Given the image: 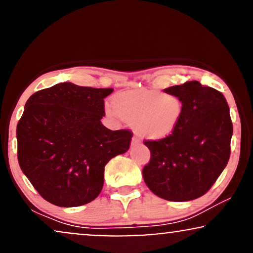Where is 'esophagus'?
Returning <instances> with one entry per match:
<instances>
[{
    "label": "esophagus",
    "instance_id": "1",
    "mask_svg": "<svg viewBox=\"0 0 253 253\" xmlns=\"http://www.w3.org/2000/svg\"><path fill=\"white\" fill-rule=\"evenodd\" d=\"M131 143H132V144H137V143H139V138L137 137V136H133Z\"/></svg>",
    "mask_w": 253,
    "mask_h": 253
}]
</instances>
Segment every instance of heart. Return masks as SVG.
<instances>
[{"label":"heart","instance_id":"b5f03b06","mask_svg":"<svg viewBox=\"0 0 253 253\" xmlns=\"http://www.w3.org/2000/svg\"><path fill=\"white\" fill-rule=\"evenodd\" d=\"M111 115L132 122L136 133L145 139H162L173 133L182 122L185 105L175 93L156 90L126 92L112 100Z\"/></svg>","mask_w":253,"mask_h":253}]
</instances>
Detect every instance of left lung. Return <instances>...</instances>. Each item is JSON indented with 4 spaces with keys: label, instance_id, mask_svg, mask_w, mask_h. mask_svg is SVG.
<instances>
[{
    "label": "left lung",
    "instance_id": "8db88e82",
    "mask_svg": "<svg viewBox=\"0 0 253 253\" xmlns=\"http://www.w3.org/2000/svg\"><path fill=\"white\" fill-rule=\"evenodd\" d=\"M165 92L182 99L185 114L170 136L144 142L151 156L143 168V179L157 197L194 200L210 191L230 159V108L221 92L195 80Z\"/></svg>",
    "mask_w": 253,
    "mask_h": 253
}]
</instances>
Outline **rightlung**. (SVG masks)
Segmentation results:
<instances>
[{
  "instance_id": "right-lung-1",
  "label": "right lung",
  "mask_w": 253,
  "mask_h": 253,
  "mask_svg": "<svg viewBox=\"0 0 253 253\" xmlns=\"http://www.w3.org/2000/svg\"><path fill=\"white\" fill-rule=\"evenodd\" d=\"M112 91L60 83L27 100L16 127L17 160L48 203H91L103 188L106 163L129 149L130 130L112 131L100 122L104 98Z\"/></svg>"
}]
</instances>
